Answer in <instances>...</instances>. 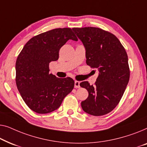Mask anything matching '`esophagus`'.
Instances as JSON below:
<instances>
[{
    "label": "esophagus",
    "mask_w": 147,
    "mask_h": 147,
    "mask_svg": "<svg viewBox=\"0 0 147 147\" xmlns=\"http://www.w3.org/2000/svg\"><path fill=\"white\" fill-rule=\"evenodd\" d=\"M74 88H80V82L76 81V80L74 81Z\"/></svg>",
    "instance_id": "34e87169"
}]
</instances>
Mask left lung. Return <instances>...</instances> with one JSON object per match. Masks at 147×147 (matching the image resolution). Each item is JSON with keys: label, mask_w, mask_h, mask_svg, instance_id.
Listing matches in <instances>:
<instances>
[{"label": "left lung", "mask_w": 147, "mask_h": 147, "mask_svg": "<svg viewBox=\"0 0 147 147\" xmlns=\"http://www.w3.org/2000/svg\"><path fill=\"white\" fill-rule=\"evenodd\" d=\"M73 30L85 48L86 64L99 72L94 85L87 81L80 84L88 92V98L81 102L82 109L93 116L106 115L119 104L129 82L127 54L110 32L95 27Z\"/></svg>", "instance_id": "1"}]
</instances>
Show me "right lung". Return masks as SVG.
<instances>
[{"instance_id":"obj_1","label":"right lung","mask_w":147,"mask_h":147,"mask_svg":"<svg viewBox=\"0 0 147 147\" xmlns=\"http://www.w3.org/2000/svg\"><path fill=\"white\" fill-rule=\"evenodd\" d=\"M69 40L77 41L71 28H55L32 37L16 62V83L22 99L34 112L47 114L57 110L73 90V78L49 73V63L59 59L60 49Z\"/></svg>"}]
</instances>
